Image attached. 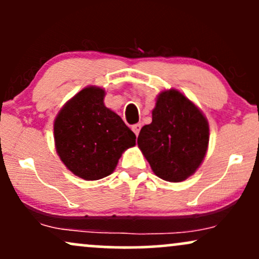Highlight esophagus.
<instances>
[{"label": "esophagus", "instance_id": "obj_1", "mask_svg": "<svg viewBox=\"0 0 259 259\" xmlns=\"http://www.w3.org/2000/svg\"><path fill=\"white\" fill-rule=\"evenodd\" d=\"M132 129H133V132L135 133V135L138 136L140 133V129H141V124H134V125L132 126Z\"/></svg>", "mask_w": 259, "mask_h": 259}]
</instances>
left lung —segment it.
<instances>
[{"label":"left lung","mask_w":259,"mask_h":259,"mask_svg":"<svg viewBox=\"0 0 259 259\" xmlns=\"http://www.w3.org/2000/svg\"><path fill=\"white\" fill-rule=\"evenodd\" d=\"M209 141V125L200 109L180 91L170 89L157 97L152 123L142 126L138 145L153 173L179 183L200 167Z\"/></svg>","instance_id":"1"}]
</instances>
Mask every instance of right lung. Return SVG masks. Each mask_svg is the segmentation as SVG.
<instances>
[{
	"instance_id": "1",
	"label": "right lung",
	"mask_w": 259,
	"mask_h": 259,
	"mask_svg": "<svg viewBox=\"0 0 259 259\" xmlns=\"http://www.w3.org/2000/svg\"><path fill=\"white\" fill-rule=\"evenodd\" d=\"M103 99V89H82L59 111L53 125L59 158L84 180L112 174L124 151L135 145V134Z\"/></svg>"
}]
</instances>
